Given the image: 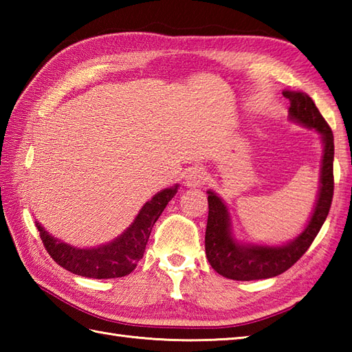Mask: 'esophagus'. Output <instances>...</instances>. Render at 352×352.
I'll list each match as a JSON object with an SVG mask.
<instances>
[{"instance_id": "obj_1", "label": "esophagus", "mask_w": 352, "mask_h": 352, "mask_svg": "<svg viewBox=\"0 0 352 352\" xmlns=\"http://www.w3.org/2000/svg\"><path fill=\"white\" fill-rule=\"evenodd\" d=\"M184 183L188 188H201L206 183V172L201 168H190L186 172Z\"/></svg>"}]
</instances>
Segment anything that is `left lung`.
Wrapping results in <instances>:
<instances>
[{"label":"left lung","instance_id":"left-lung-1","mask_svg":"<svg viewBox=\"0 0 352 352\" xmlns=\"http://www.w3.org/2000/svg\"><path fill=\"white\" fill-rule=\"evenodd\" d=\"M283 95L290 101V121L300 124L305 126V129L315 130L319 134L320 144H322V160H320L316 203L311 210L307 226L292 241L281 245L248 243L237 241L233 234V223H231L230 210L222 198L213 190H207V260L216 272L230 280H265L287 271L310 248L320 227L324 226L328 212H330L334 190L333 131L307 94L300 91H284Z\"/></svg>","mask_w":352,"mask_h":352}]
</instances>
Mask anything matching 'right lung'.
<instances>
[{
	"label": "right lung",
	"mask_w": 352,
	"mask_h": 352,
	"mask_svg": "<svg viewBox=\"0 0 352 352\" xmlns=\"http://www.w3.org/2000/svg\"><path fill=\"white\" fill-rule=\"evenodd\" d=\"M177 190L178 184L157 192L140 208L131 226L122 234L109 243L92 246V248H77L66 243L51 236L37 221L36 227L41 231L45 250L66 271L86 278H118L133 272L139 260L144 257L154 223L169 201L175 197Z\"/></svg>",
	"instance_id": "obj_1"
}]
</instances>
